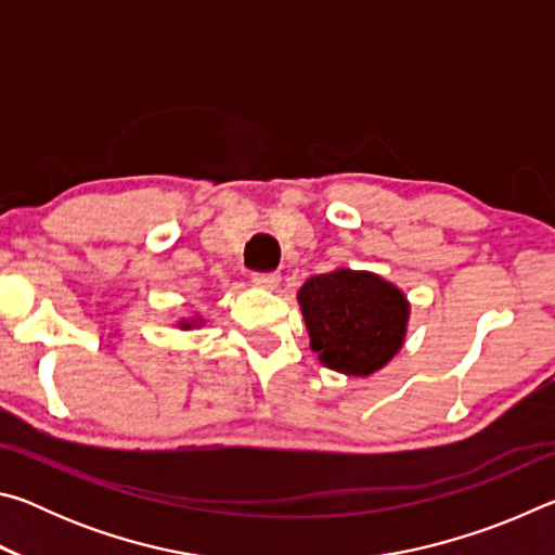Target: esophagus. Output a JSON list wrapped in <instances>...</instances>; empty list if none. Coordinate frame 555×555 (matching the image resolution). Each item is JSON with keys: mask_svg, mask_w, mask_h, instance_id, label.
Here are the masks:
<instances>
[{"mask_svg": "<svg viewBox=\"0 0 555 555\" xmlns=\"http://www.w3.org/2000/svg\"><path fill=\"white\" fill-rule=\"evenodd\" d=\"M251 281H255V284L261 288H276L281 281V274L279 271H259V274L251 276Z\"/></svg>", "mask_w": 555, "mask_h": 555, "instance_id": "obj_1", "label": "esophagus"}]
</instances>
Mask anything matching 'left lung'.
Segmentation results:
<instances>
[{"label": "left lung", "mask_w": 555, "mask_h": 555, "mask_svg": "<svg viewBox=\"0 0 555 555\" xmlns=\"http://www.w3.org/2000/svg\"><path fill=\"white\" fill-rule=\"evenodd\" d=\"M311 350L325 367L367 377L401 350L409 300L372 271L335 269L298 291Z\"/></svg>", "instance_id": "1"}]
</instances>
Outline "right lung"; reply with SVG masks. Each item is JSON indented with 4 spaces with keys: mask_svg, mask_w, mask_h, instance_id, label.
<instances>
[{
    "mask_svg": "<svg viewBox=\"0 0 555 555\" xmlns=\"http://www.w3.org/2000/svg\"><path fill=\"white\" fill-rule=\"evenodd\" d=\"M198 323H203L201 318H193V321H181V327H185V331H191V327L198 325Z\"/></svg>",
    "mask_w": 555,
    "mask_h": 555,
    "instance_id": "1",
    "label": "right lung"
}]
</instances>
